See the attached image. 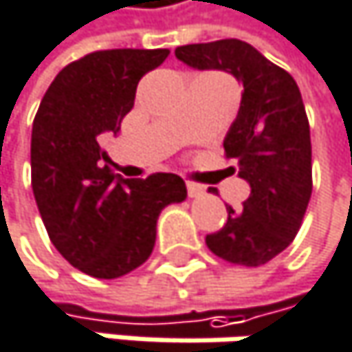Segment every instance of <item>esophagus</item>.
I'll list each match as a JSON object with an SVG mask.
<instances>
[{
    "label": "esophagus",
    "instance_id": "esophagus-1",
    "mask_svg": "<svg viewBox=\"0 0 352 352\" xmlns=\"http://www.w3.org/2000/svg\"><path fill=\"white\" fill-rule=\"evenodd\" d=\"M202 192H204V188H202V186L188 182V194H190V198H198V196H202Z\"/></svg>",
    "mask_w": 352,
    "mask_h": 352
}]
</instances>
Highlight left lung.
Here are the masks:
<instances>
[{
    "instance_id": "obj_1",
    "label": "left lung",
    "mask_w": 352,
    "mask_h": 352,
    "mask_svg": "<svg viewBox=\"0 0 352 352\" xmlns=\"http://www.w3.org/2000/svg\"><path fill=\"white\" fill-rule=\"evenodd\" d=\"M175 57L194 69H221L243 84L237 119L223 142L250 184L241 210L206 237L208 250L239 266H262L295 239L311 198L309 121L297 82L239 38L184 45Z\"/></svg>"
}]
</instances>
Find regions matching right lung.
<instances>
[{
    "instance_id": "right-lung-1",
    "label": "right lung",
    "mask_w": 352,
    "mask_h": 352,
    "mask_svg": "<svg viewBox=\"0 0 352 352\" xmlns=\"http://www.w3.org/2000/svg\"><path fill=\"white\" fill-rule=\"evenodd\" d=\"M168 49H109L65 65L32 123V192L55 250L80 272L119 278L142 266L156 241L164 206L188 198L173 173L146 179L113 175L100 142L117 135L131 111L140 78Z\"/></svg>"
}]
</instances>
